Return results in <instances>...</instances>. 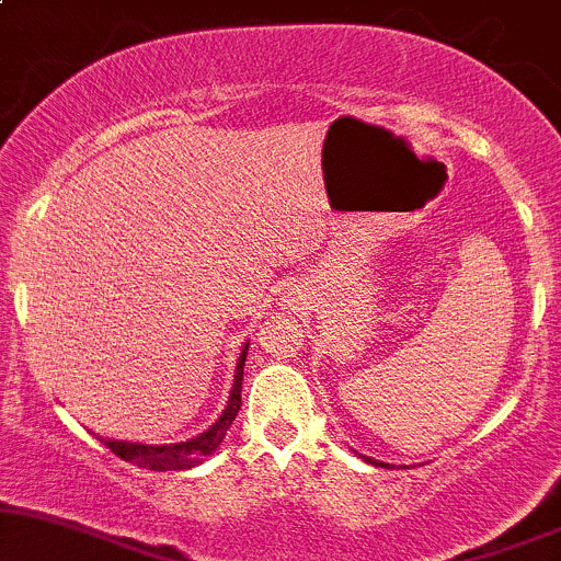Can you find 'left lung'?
I'll return each instance as SVG.
<instances>
[{"instance_id":"obj_1","label":"left lung","mask_w":561,"mask_h":561,"mask_svg":"<svg viewBox=\"0 0 561 561\" xmlns=\"http://www.w3.org/2000/svg\"><path fill=\"white\" fill-rule=\"evenodd\" d=\"M366 461H369V465H377V467H388L390 469V465H385V461H375V459H369V456H364Z\"/></svg>"}]
</instances>
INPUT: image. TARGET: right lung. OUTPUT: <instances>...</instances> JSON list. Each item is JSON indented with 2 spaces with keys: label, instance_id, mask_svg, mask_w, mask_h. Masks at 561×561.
Returning <instances> with one entry per match:
<instances>
[{
  "label": "right lung",
  "instance_id": "right-lung-1",
  "mask_svg": "<svg viewBox=\"0 0 561 561\" xmlns=\"http://www.w3.org/2000/svg\"><path fill=\"white\" fill-rule=\"evenodd\" d=\"M244 358H248V345L242 347L240 362H237V375H234V385H231L229 392V403L227 409L221 411V416L210 424L205 433H199L197 437H190L184 443H171V446H147V443H126V440H105L107 448L113 450L118 459L131 461V465L145 467V469H156V472H165V469H192L197 465H203L205 456H210L214 450L221 446L224 437H227V430L234 422L237 411L242 405V369H244Z\"/></svg>",
  "mask_w": 561,
  "mask_h": 561
}]
</instances>
